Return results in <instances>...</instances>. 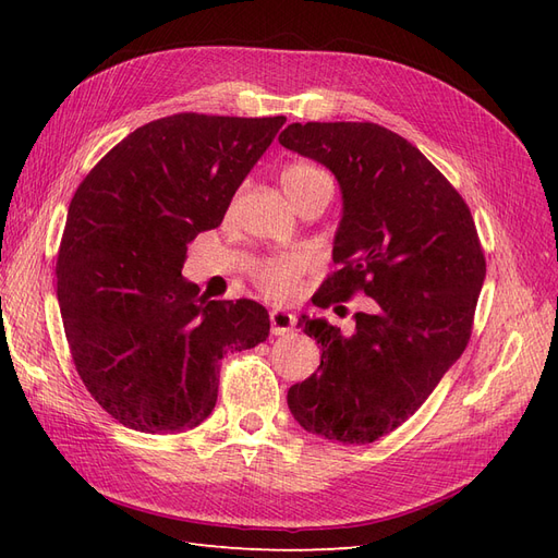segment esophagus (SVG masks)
Returning a JSON list of instances; mask_svg holds the SVG:
<instances>
[{
    "label": "esophagus",
    "instance_id": "obj_1",
    "mask_svg": "<svg viewBox=\"0 0 558 558\" xmlns=\"http://www.w3.org/2000/svg\"><path fill=\"white\" fill-rule=\"evenodd\" d=\"M269 324H272V335H289L295 328V316L286 310H272Z\"/></svg>",
    "mask_w": 558,
    "mask_h": 558
}]
</instances>
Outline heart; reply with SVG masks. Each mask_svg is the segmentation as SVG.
I'll return each instance as SVG.
<instances>
[{"label": "heart", "mask_w": 558, "mask_h": 558, "mask_svg": "<svg viewBox=\"0 0 558 558\" xmlns=\"http://www.w3.org/2000/svg\"><path fill=\"white\" fill-rule=\"evenodd\" d=\"M281 185L293 202V207H298L300 199L307 197L310 193L318 189H332V181L314 162L295 160L281 170ZM302 272H305V260L300 256H277L263 260L253 269V281H256V286L267 298L286 300L298 291Z\"/></svg>", "instance_id": "heart-1"}]
</instances>
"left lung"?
<instances>
[{
  "instance_id": "8db88e82",
  "label": "left lung",
  "mask_w": 558,
  "mask_h": 558,
  "mask_svg": "<svg viewBox=\"0 0 558 558\" xmlns=\"http://www.w3.org/2000/svg\"><path fill=\"white\" fill-rule=\"evenodd\" d=\"M279 142L342 185L340 267L320 283L316 307L369 298L351 335L305 320L324 351L316 373L289 388V408L326 440L375 442L426 402L470 342L486 275L475 218L414 144L377 123H293Z\"/></svg>"
}]
</instances>
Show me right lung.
Masks as SVG:
<instances>
[{"mask_svg":"<svg viewBox=\"0 0 558 558\" xmlns=\"http://www.w3.org/2000/svg\"><path fill=\"white\" fill-rule=\"evenodd\" d=\"M286 116L174 113L118 142L78 183L58 248L72 361L99 408L140 433L205 421L228 351L267 340L246 298L207 300L181 279L185 248L221 226Z\"/></svg>","mask_w":558,"mask_h":558,"instance_id":"right-lung-1","label":"right lung"}]
</instances>
